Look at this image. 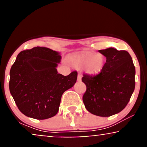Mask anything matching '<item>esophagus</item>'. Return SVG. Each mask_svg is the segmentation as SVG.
Listing matches in <instances>:
<instances>
[{
  "label": "esophagus",
  "instance_id": "1",
  "mask_svg": "<svg viewBox=\"0 0 147 147\" xmlns=\"http://www.w3.org/2000/svg\"><path fill=\"white\" fill-rule=\"evenodd\" d=\"M81 78H82V76H81V74H78V81H81Z\"/></svg>",
  "mask_w": 147,
  "mask_h": 147
}]
</instances>
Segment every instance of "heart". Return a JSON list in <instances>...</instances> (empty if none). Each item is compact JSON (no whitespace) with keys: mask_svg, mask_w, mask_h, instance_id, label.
<instances>
[{"mask_svg":"<svg viewBox=\"0 0 147 147\" xmlns=\"http://www.w3.org/2000/svg\"><path fill=\"white\" fill-rule=\"evenodd\" d=\"M69 60L76 68L84 67V71L89 75H96L100 73L106 64V57L102 53L91 51L71 56Z\"/></svg>","mask_w":147,"mask_h":147,"instance_id":"obj_1","label":"heart"}]
</instances>
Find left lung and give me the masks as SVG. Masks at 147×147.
Wrapping results in <instances>:
<instances>
[{"instance_id":"1","label":"left lung","mask_w":147,"mask_h":147,"mask_svg":"<svg viewBox=\"0 0 147 147\" xmlns=\"http://www.w3.org/2000/svg\"><path fill=\"white\" fill-rule=\"evenodd\" d=\"M106 57L105 68L95 76L83 74L87 90L82 100L92 114L109 117L127 106L135 89L136 69L130 54L115 48L99 50Z\"/></svg>"}]
</instances>
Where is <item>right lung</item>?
Listing matches in <instances>:
<instances>
[{"label": "right lung", "mask_w": 147, "mask_h": 147, "mask_svg": "<svg viewBox=\"0 0 147 147\" xmlns=\"http://www.w3.org/2000/svg\"><path fill=\"white\" fill-rule=\"evenodd\" d=\"M60 53L36 47L20 51L10 69L9 87L21 113L29 118L45 120L59 110L62 95L74 85L77 71L68 76L57 71Z\"/></svg>", "instance_id": "obj_1"}]
</instances>
